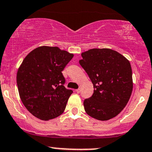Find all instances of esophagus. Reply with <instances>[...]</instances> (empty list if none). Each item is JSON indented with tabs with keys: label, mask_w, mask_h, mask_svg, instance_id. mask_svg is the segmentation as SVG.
Wrapping results in <instances>:
<instances>
[{
	"label": "esophagus",
	"mask_w": 152,
	"mask_h": 152,
	"mask_svg": "<svg viewBox=\"0 0 152 152\" xmlns=\"http://www.w3.org/2000/svg\"><path fill=\"white\" fill-rule=\"evenodd\" d=\"M76 91L78 93V94H79V93L81 92V89H77L76 90Z\"/></svg>",
	"instance_id": "esophagus-1"
}]
</instances>
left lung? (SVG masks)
<instances>
[{
    "mask_svg": "<svg viewBox=\"0 0 152 152\" xmlns=\"http://www.w3.org/2000/svg\"><path fill=\"white\" fill-rule=\"evenodd\" d=\"M79 63L91 79L94 93L84 101L89 116L108 121L127 104L133 90L130 62L117 51L94 48L81 53Z\"/></svg>",
    "mask_w": 152,
    "mask_h": 152,
    "instance_id": "1",
    "label": "left lung"
}]
</instances>
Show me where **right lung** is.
Masks as SVG:
<instances>
[{
  "instance_id": "1",
  "label": "right lung",
  "mask_w": 152,
  "mask_h": 152,
  "mask_svg": "<svg viewBox=\"0 0 152 152\" xmlns=\"http://www.w3.org/2000/svg\"><path fill=\"white\" fill-rule=\"evenodd\" d=\"M73 55L58 47L42 46L30 52L16 75L19 96L31 114L42 121L61 115L73 93L64 86L62 71Z\"/></svg>"
}]
</instances>
